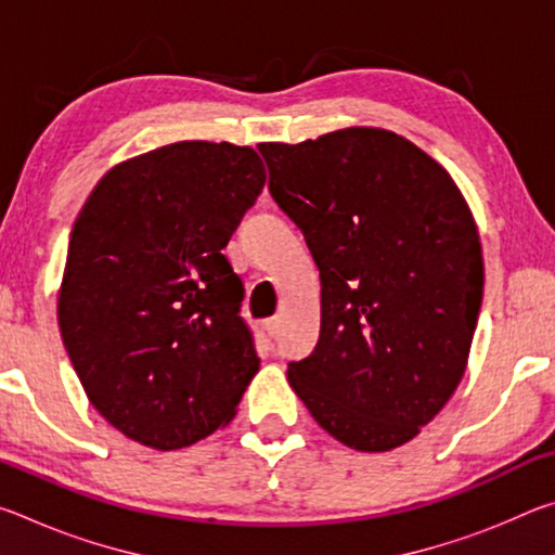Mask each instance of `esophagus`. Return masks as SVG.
<instances>
[{
    "instance_id": "1",
    "label": "esophagus",
    "mask_w": 555,
    "mask_h": 555,
    "mask_svg": "<svg viewBox=\"0 0 555 555\" xmlns=\"http://www.w3.org/2000/svg\"><path fill=\"white\" fill-rule=\"evenodd\" d=\"M264 331H267L269 337H276V333H279V321H276V318H269V321H264Z\"/></svg>"
}]
</instances>
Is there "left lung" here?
I'll return each mask as SVG.
<instances>
[{"mask_svg": "<svg viewBox=\"0 0 555 555\" xmlns=\"http://www.w3.org/2000/svg\"><path fill=\"white\" fill-rule=\"evenodd\" d=\"M269 191L321 271V337L288 364L318 426L360 453L409 443L463 379L482 306L480 232L453 178L397 131L267 142Z\"/></svg>", "mask_w": 555, "mask_h": 555, "instance_id": "obj_1", "label": "left lung"}]
</instances>
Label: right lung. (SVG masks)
<instances>
[{"label": "right lung", "instance_id": "add662e5", "mask_svg": "<svg viewBox=\"0 0 555 555\" xmlns=\"http://www.w3.org/2000/svg\"><path fill=\"white\" fill-rule=\"evenodd\" d=\"M264 181L255 149L176 142L112 166L75 218L61 337L92 406L137 443H198L259 372L222 249Z\"/></svg>", "mask_w": 555, "mask_h": 555}]
</instances>
